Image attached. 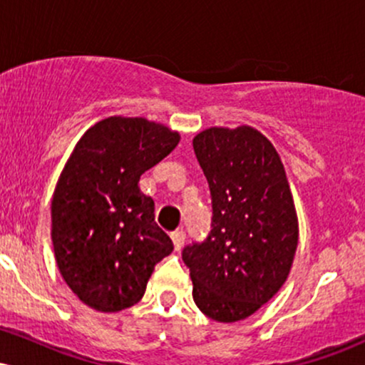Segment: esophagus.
Instances as JSON below:
<instances>
[{
	"label": "esophagus",
	"instance_id": "obj_1",
	"mask_svg": "<svg viewBox=\"0 0 365 365\" xmlns=\"http://www.w3.org/2000/svg\"><path fill=\"white\" fill-rule=\"evenodd\" d=\"M171 240H173L175 250H180L183 244H185V232H183V230H177V232L171 233Z\"/></svg>",
	"mask_w": 365,
	"mask_h": 365
}]
</instances>
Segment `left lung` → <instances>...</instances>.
Returning <instances> with one entry per match:
<instances>
[{"label": "left lung", "mask_w": 365, "mask_h": 365, "mask_svg": "<svg viewBox=\"0 0 365 365\" xmlns=\"http://www.w3.org/2000/svg\"><path fill=\"white\" fill-rule=\"evenodd\" d=\"M194 150L211 190V232L182 252L194 300L207 317L235 322L287 282L299 223L283 163L252 127L207 128Z\"/></svg>", "instance_id": "left-lung-1"}]
</instances>
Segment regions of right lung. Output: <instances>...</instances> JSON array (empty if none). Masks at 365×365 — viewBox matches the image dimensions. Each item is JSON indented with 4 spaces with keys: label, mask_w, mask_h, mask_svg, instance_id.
Returning a JSON list of instances; mask_svg holds the SVG:
<instances>
[{
    "label": "right lung",
    "mask_w": 365,
    "mask_h": 365,
    "mask_svg": "<svg viewBox=\"0 0 365 365\" xmlns=\"http://www.w3.org/2000/svg\"><path fill=\"white\" fill-rule=\"evenodd\" d=\"M178 142L165 125L110 116L83 133L61 171L51 204L54 255L66 284L96 311L139 302L154 266L173 250L139 180Z\"/></svg>",
    "instance_id": "right-lung-1"
}]
</instances>
